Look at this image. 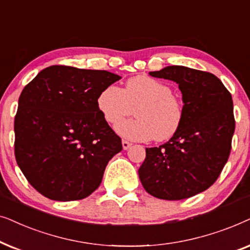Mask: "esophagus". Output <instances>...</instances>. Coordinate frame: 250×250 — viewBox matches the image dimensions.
<instances>
[{"label":"esophagus","instance_id":"1","mask_svg":"<svg viewBox=\"0 0 250 250\" xmlns=\"http://www.w3.org/2000/svg\"><path fill=\"white\" fill-rule=\"evenodd\" d=\"M131 145H132L131 143H129V142H127V141H122V147H123V149L130 148Z\"/></svg>","mask_w":250,"mask_h":250}]
</instances>
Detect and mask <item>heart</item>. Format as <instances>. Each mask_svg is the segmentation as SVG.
Wrapping results in <instances>:
<instances>
[{
    "mask_svg": "<svg viewBox=\"0 0 250 250\" xmlns=\"http://www.w3.org/2000/svg\"><path fill=\"white\" fill-rule=\"evenodd\" d=\"M171 88L159 80L146 75L129 79L125 88L108 85L97 98V107L109 125H115L136 108L137 119L115 125V131L135 142L167 141L181 128L183 105L172 96Z\"/></svg>",
    "mask_w": 250,
    "mask_h": 250,
    "instance_id": "obj_1",
    "label": "heart"
}]
</instances>
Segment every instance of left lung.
I'll list each match as a JSON object with an SVG mask.
<instances>
[{
	"mask_svg": "<svg viewBox=\"0 0 250 250\" xmlns=\"http://www.w3.org/2000/svg\"><path fill=\"white\" fill-rule=\"evenodd\" d=\"M148 74L177 83L184 115L167 143L146 148L139 179L158 199L191 198L210 188L228 161L235 128L232 96L208 72L174 65Z\"/></svg>",
	"mask_w": 250,
	"mask_h": 250,
	"instance_id": "left-lung-1",
	"label": "left lung"
}]
</instances>
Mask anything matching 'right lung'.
<instances>
[{
	"label": "right lung",
	"instance_id": "obj_1",
	"mask_svg": "<svg viewBox=\"0 0 250 250\" xmlns=\"http://www.w3.org/2000/svg\"><path fill=\"white\" fill-rule=\"evenodd\" d=\"M120 79L107 71L55 65L24 88L15 118L16 160L45 198L81 200L101 185L122 143L98 111L97 98Z\"/></svg>",
	"mask_w": 250,
	"mask_h": 250
}]
</instances>
